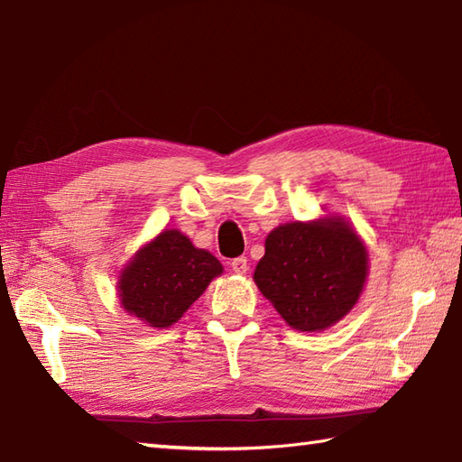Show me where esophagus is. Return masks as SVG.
Here are the masks:
<instances>
[{
    "label": "esophagus",
    "mask_w": 462,
    "mask_h": 462,
    "mask_svg": "<svg viewBox=\"0 0 462 462\" xmlns=\"http://www.w3.org/2000/svg\"><path fill=\"white\" fill-rule=\"evenodd\" d=\"M231 271L237 273V274H245L249 271V263H247V257H237L231 261Z\"/></svg>",
    "instance_id": "1"
}]
</instances>
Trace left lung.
Here are the masks:
<instances>
[{"label":"left lung","mask_w":462,"mask_h":462,"mask_svg":"<svg viewBox=\"0 0 462 462\" xmlns=\"http://www.w3.org/2000/svg\"><path fill=\"white\" fill-rule=\"evenodd\" d=\"M284 322L320 332L354 309L367 279V251L342 217L276 227L253 274Z\"/></svg>","instance_id":"8db88e82"}]
</instances>
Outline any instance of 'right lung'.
<instances>
[{
	"label": "right lung",
	"instance_id": "obj_1",
	"mask_svg": "<svg viewBox=\"0 0 462 462\" xmlns=\"http://www.w3.org/2000/svg\"><path fill=\"white\" fill-rule=\"evenodd\" d=\"M221 273V263L209 251L193 247L178 229L162 231L120 273V304L152 328H168Z\"/></svg>",
	"mask_w": 462,
	"mask_h": 462
}]
</instances>
